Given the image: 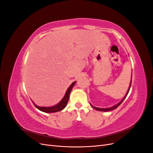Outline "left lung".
Masks as SVG:
<instances>
[{
  "mask_svg": "<svg viewBox=\"0 0 153 153\" xmlns=\"http://www.w3.org/2000/svg\"><path fill=\"white\" fill-rule=\"evenodd\" d=\"M131 80H132V75H131V82H130V84H129V88H128V91L126 92V94H125V96H124V98H123V100L120 101V102H119L117 104H116L115 105H114V106H111V107H109V108H98V107H95V106H94L93 105H92L91 103V106L93 108H94L95 110H98V111H102V112H108V111H111V110H114V109H115V108H117L118 106L121 105L122 103H123V101L124 100V99L126 98V96L128 95V92H129V89H130V87H131Z\"/></svg>",
  "mask_w": 153,
  "mask_h": 153,
  "instance_id": "8db88e82",
  "label": "left lung"
}]
</instances>
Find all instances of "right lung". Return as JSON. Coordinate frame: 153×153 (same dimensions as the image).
Returning <instances> with one entry per match:
<instances>
[{
    "instance_id": "obj_1",
    "label": "right lung",
    "mask_w": 153,
    "mask_h": 153,
    "mask_svg": "<svg viewBox=\"0 0 153 153\" xmlns=\"http://www.w3.org/2000/svg\"><path fill=\"white\" fill-rule=\"evenodd\" d=\"M75 84H76V81L72 83L71 85L68 88V89L65 93V95L64 96L62 99L57 105L52 106H39L36 105L33 101H32V103H34L36 107L38 110L42 111V112L45 113H54V112H59V111H61L66 106L67 103L69 101V94H70V92L73 89V87L74 85H75Z\"/></svg>"
}]
</instances>
